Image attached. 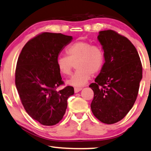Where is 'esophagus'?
<instances>
[{
    "label": "esophagus",
    "instance_id": "1",
    "mask_svg": "<svg viewBox=\"0 0 151 151\" xmlns=\"http://www.w3.org/2000/svg\"><path fill=\"white\" fill-rule=\"evenodd\" d=\"M74 92L75 93H77V92H79V91H81V90H82V88H77V87H75L74 88Z\"/></svg>",
    "mask_w": 151,
    "mask_h": 151
}]
</instances>
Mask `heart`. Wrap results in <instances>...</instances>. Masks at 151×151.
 <instances>
[{
    "mask_svg": "<svg viewBox=\"0 0 151 151\" xmlns=\"http://www.w3.org/2000/svg\"><path fill=\"white\" fill-rule=\"evenodd\" d=\"M68 57L58 56L56 63L60 73L69 76L74 64L77 70L67 81L68 84L75 87L86 85L91 77L101 71L105 62V55L101 47L92 45L89 42L77 41L66 49Z\"/></svg>",
    "mask_w": 151,
    "mask_h": 151,
    "instance_id": "heart-1",
    "label": "heart"
}]
</instances>
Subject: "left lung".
Here are the masks:
<instances>
[{
    "label": "left lung",
    "instance_id": "8db88e82",
    "mask_svg": "<svg viewBox=\"0 0 151 151\" xmlns=\"http://www.w3.org/2000/svg\"><path fill=\"white\" fill-rule=\"evenodd\" d=\"M98 40L105 63L94 83L92 113L104 124L121 121L133 106L142 79V65L136 48L127 38L114 30L100 31Z\"/></svg>",
    "mask_w": 151,
    "mask_h": 151
}]
</instances>
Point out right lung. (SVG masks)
Listing matches in <instances>:
<instances>
[{"instance_id":"add662e5","label":"right lung","mask_w":151,"mask_h":151,"mask_svg":"<svg viewBox=\"0 0 151 151\" xmlns=\"http://www.w3.org/2000/svg\"><path fill=\"white\" fill-rule=\"evenodd\" d=\"M72 37L61 33L43 32L24 45L18 59L15 84L25 111L44 126L59 123L65 113L68 99L74 88H57L64 82L56 60Z\"/></svg>"}]
</instances>
